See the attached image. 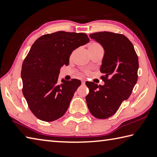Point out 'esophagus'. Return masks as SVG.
Returning a JSON list of instances; mask_svg holds the SVG:
<instances>
[{"instance_id": "esophagus-1", "label": "esophagus", "mask_w": 157, "mask_h": 157, "mask_svg": "<svg viewBox=\"0 0 157 157\" xmlns=\"http://www.w3.org/2000/svg\"><path fill=\"white\" fill-rule=\"evenodd\" d=\"M85 83V81H84V80H82V84L84 85Z\"/></svg>"}]
</instances>
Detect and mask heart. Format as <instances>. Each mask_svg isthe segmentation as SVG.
I'll use <instances>...</instances> for the list:
<instances>
[{
  "mask_svg": "<svg viewBox=\"0 0 157 157\" xmlns=\"http://www.w3.org/2000/svg\"><path fill=\"white\" fill-rule=\"evenodd\" d=\"M88 48H89V51H90V52H93L94 51H96V50H98V49L102 48V46H100L98 43L93 42L89 44Z\"/></svg>",
  "mask_w": 157,
  "mask_h": 157,
  "instance_id": "1",
  "label": "heart"
}]
</instances>
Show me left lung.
Wrapping results in <instances>:
<instances>
[{"mask_svg":"<svg viewBox=\"0 0 157 157\" xmlns=\"http://www.w3.org/2000/svg\"><path fill=\"white\" fill-rule=\"evenodd\" d=\"M90 37L104 48L100 72L104 74L102 79L105 85L85 82L90 90L85 98L93 116L106 119L116 113L124 100L131 96L137 81L138 57L132 44L124 35L104 31Z\"/></svg>","mask_w":157,"mask_h":157,"instance_id":"left-lung-1","label":"left lung"}]
</instances>
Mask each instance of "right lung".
<instances>
[{"mask_svg":"<svg viewBox=\"0 0 157 157\" xmlns=\"http://www.w3.org/2000/svg\"><path fill=\"white\" fill-rule=\"evenodd\" d=\"M89 42L85 33L58 31L42 35L32 45L22 66V93L38 119L52 122L67 110L81 82L63 78L59 82L60 69L68 66L75 49Z\"/></svg>","mask_w":157,"mask_h":157,"instance_id":"right-lung-1","label":"right lung"}]
</instances>
